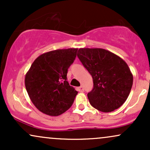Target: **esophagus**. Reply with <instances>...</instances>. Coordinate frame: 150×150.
I'll use <instances>...</instances> for the list:
<instances>
[{"label":"esophagus","instance_id":"1","mask_svg":"<svg viewBox=\"0 0 150 150\" xmlns=\"http://www.w3.org/2000/svg\"><path fill=\"white\" fill-rule=\"evenodd\" d=\"M77 89H78L79 92H84V87H82V86H80V87H79L78 88H77Z\"/></svg>","mask_w":150,"mask_h":150}]
</instances>
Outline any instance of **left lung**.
Instances as JSON below:
<instances>
[{"mask_svg": "<svg viewBox=\"0 0 150 150\" xmlns=\"http://www.w3.org/2000/svg\"><path fill=\"white\" fill-rule=\"evenodd\" d=\"M77 57L90 73L94 87L87 94L89 103L102 112L122 106L131 90L133 77L119 56L103 49H80Z\"/></svg>", "mask_w": 150, "mask_h": 150, "instance_id": "obj_1", "label": "left lung"}]
</instances>
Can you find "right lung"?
<instances>
[{
    "label": "right lung",
    "instance_id": "obj_1",
    "mask_svg": "<svg viewBox=\"0 0 150 150\" xmlns=\"http://www.w3.org/2000/svg\"><path fill=\"white\" fill-rule=\"evenodd\" d=\"M77 51V49H68L43 53L26 74L25 87L29 97L42 113L57 116L73 105L77 92L67 81V73Z\"/></svg>",
    "mask_w": 150,
    "mask_h": 150
}]
</instances>
